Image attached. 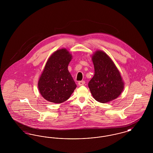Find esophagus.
<instances>
[{"label": "esophagus", "instance_id": "esophagus-1", "mask_svg": "<svg viewBox=\"0 0 153 153\" xmlns=\"http://www.w3.org/2000/svg\"><path fill=\"white\" fill-rule=\"evenodd\" d=\"M85 81H79L78 84H79V85H80V86H81V85H84V84H85Z\"/></svg>", "mask_w": 153, "mask_h": 153}]
</instances>
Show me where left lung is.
<instances>
[{"label":"left lung","instance_id":"8db88e82","mask_svg":"<svg viewBox=\"0 0 153 153\" xmlns=\"http://www.w3.org/2000/svg\"><path fill=\"white\" fill-rule=\"evenodd\" d=\"M95 74L88 87L97 102L105 103L112 101L121 94L124 83L121 75L113 61L102 51H97L92 56Z\"/></svg>","mask_w":153,"mask_h":153}]
</instances>
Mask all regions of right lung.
Wrapping results in <instances>:
<instances>
[{"label": "right lung", "mask_w": 153, "mask_h": 153, "mask_svg": "<svg viewBox=\"0 0 153 153\" xmlns=\"http://www.w3.org/2000/svg\"><path fill=\"white\" fill-rule=\"evenodd\" d=\"M72 55L65 49L54 52L49 58L38 81V88L46 100L61 103L67 100L76 88L68 70Z\"/></svg>", "instance_id": "right-lung-1"}]
</instances>
